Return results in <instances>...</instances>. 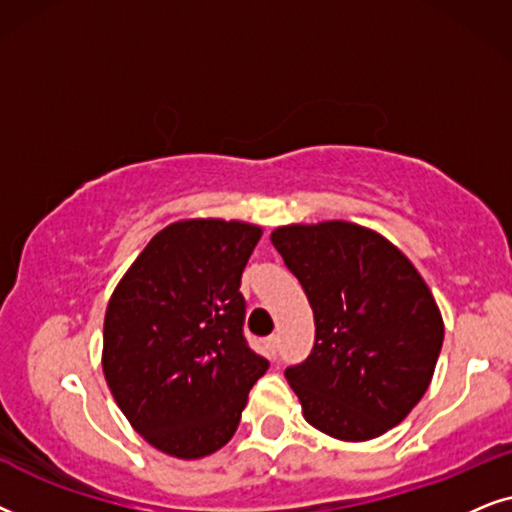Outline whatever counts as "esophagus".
I'll return each instance as SVG.
<instances>
[{"mask_svg": "<svg viewBox=\"0 0 512 512\" xmlns=\"http://www.w3.org/2000/svg\"><path fill=\"white\" fill-rule=\"evenodd\" d=\"M278 346H281V337H278V335H271V337H267V349L271 351V356H276V353H278Z\"/></svg>", "mask_w": 512, "mask_h": 512, "instance_id": "1", "label": "esophagus"}]
</instances>
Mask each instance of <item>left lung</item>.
<instances>
[{
    "label": "left lung",
    "instance_id": "1",
    "mask_svg": "<svg viewBox=\"0 0 512 512\" xmlns=\"http://www.w3.org/2000/svg\"><path fill=\"white\" fill-rule=\"evenodd\" d=\"M316 320L304 363L285 370L304 419L363 442L398 426L424 398L445 325L414 264L353 222L290 224L271 234Z\"/></svg>",
    "mask_w": 512,
    "mask_h": 512
}]
</instances>
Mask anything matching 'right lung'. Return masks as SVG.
<instances>
[{
    "label": "right lung",
    "mask_w": 512,
    "mask_h": 512,
    "mask_svg": "<svg viewBox=\"0 0 512 512\" xmlns=\"http://www.w3.org/2000/svg\"><path fill=\"white\" fill-rule=\"evenodd\" d=\"M262 229L180 220L161 229L112 292L102 372L149 445L203 459L227 445L269 370L245 342L241 276Z\"/></svg>",
    "instance_id": "right-lung-1"
}]
</instances>
